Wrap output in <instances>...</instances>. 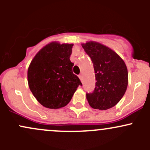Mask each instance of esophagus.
I'll return each mask as SVG.
<instances>
[{"label": "esophagus", "instance_id": "34e87169", "mask_svg": "<svg viewBox=\"0 0 150 150\" xmlns=\"http://www.w3.org/2000/svg\"><path fill=\"white\" fill-rule=\"evenodd\" d=\"M78 77H79V78H80V79H81V81H82V78H83V75H82V74H81V75H78Z\"/></svg>", "mask_w": 150, "mask_h": 150}]
</instances>
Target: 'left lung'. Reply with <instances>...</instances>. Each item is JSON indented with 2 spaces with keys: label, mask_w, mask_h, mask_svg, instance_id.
<instances>
[{
  "label": "left lung",
  "mask_w": 150,
  "mask_h": 150,
  "mask_svg": "<svg viewBox=\"0 0 150 150\" xmlns=\"http://www.w3.org/2000/svg\"><path fill=\"white\" fill-rule=\"evenodd\" d=\"M93 64L95 88L86 93L89 105L105 110L114 107L125 94L128 86V70L123 60L108 47L96 42L82 44Z\"/></svg>",
  "instance_id": "left-lung-1"
}]
</instances>
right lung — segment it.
Segmentation results:
<instances>
[{"mask_svg": "<svg viewBox=\"0 0 150 150\" xmlns=\"http://www.w3.org/2000/svg\"><path fill=\"white\" fill-rule=\"evenodd\" d=\"M73 44L51 43L35 55L28 68L29 87L44 107L59 109L70 102L77 88L82 86L72 72L69 57Z\"/></svg>", "mask_w": 150, "mask_h": 150, "instance_id": "obj_1", "label": "right lung"}]
</instances>
